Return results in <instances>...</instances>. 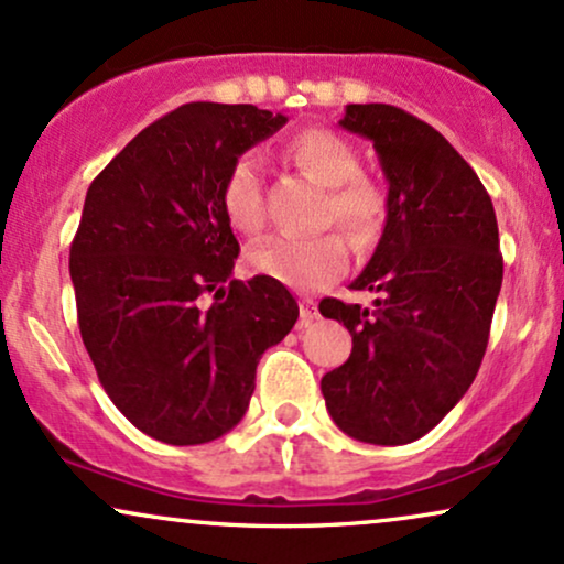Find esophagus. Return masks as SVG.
<instances>
[{"mask_svg":"<svg viewBox=\"0 0 564 564\" xmlns=\"http://www.w3.org/2000/svg\"><path fill=\"white\" fill-rule=\"evenodd\" d=\"M316 316H319V311H316L314 301H301V327H308Z\"/></svg>","mask_w":564,"mask_h":564,"instance_id":"obj_1","label":"esophagus"}]
</instances>
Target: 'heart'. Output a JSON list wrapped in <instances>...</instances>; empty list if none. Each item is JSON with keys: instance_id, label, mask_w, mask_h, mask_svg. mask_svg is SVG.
<instances>
[{"instance_id": "heart-1", "label": "heart", "mask_w": 564, "mask_h": 564, "mask_svg": "<svg viewBox=\"0 0 564 564\" xmlns=\"http://www.w3.org/2000/svg\"><path fill=\"white\" fill-rule=\"evenodd\" d=\"M288 155L303 174L327 187V221L340 224L356 245H369L380 235L388 214V192L372 176L361 174V158L348 139L314 126L290 139ZM218 200L235 231L256 235L263 227L261 169L256 155L245 152L229 163ZM245 261L256 274L288 288L319 290L348 269V245L340 235H319L311 240L267 237L250 245Z\"/></svg>"}]
</instances>
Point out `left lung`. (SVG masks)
Instances as JSON below:
<instances>
[{
	"mask_svg": "<svg viewBox=\"0 0 564 564\" xmlns=\"http://www.w3.org/2000/svg\"><path fill=\"white\" fill-rule=\"evenodd\" d=\"M340 126L372 139L388 218L350 282L375 293V306L319 303L354 337L348 361L322 377V393L350 438L401 446L438 425L478 375L505 276L499 227L478 174L430 123L369 102L348 105Z\"/></svg>",
	"mask_w": 564,
	"mask_h": 564,
	"instance_id": "1",
	"label": "left lung"
}]
</instances>
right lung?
<instances>
[{
    "instance_id": "obj_1",
    "label": "right lung",
    "mask_w": 564,
    "mask_h": 564,
    "mask_svg": "<svg viewBox=\"0 0 564 564\" xmlns=\"http://www.w3.org/2000/svg\"><path fill=\"white\" fill-rule=\"evenodd\" d=\"M282 112L189 102L89 184L70 242L82 340L105 393L150 438L197 446L248 412L256 367L297 322L282 282L231 276L240 242L218 189Z\"/></svg>"
}]
</instances>
